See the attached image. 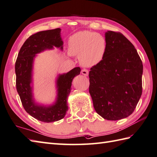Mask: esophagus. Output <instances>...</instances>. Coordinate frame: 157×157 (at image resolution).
I'll return each mask as SVG.
<instances>
[{"label": "esophagus", "mask_w": 157, "mask_h": 157, "mask_svg": "<svg viewBox=\"0 0 157 157\" xmlns=\"http://www.w3.org/2000/svg\"><path fill=\"white\" fill-rule=\"evenodd\" d=\"M82 74H83L85 76H88V71L87 69H82Z\"/></svg>", "instance_id": "1"}]
</instances>
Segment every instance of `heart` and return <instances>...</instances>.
Wrapping results in <instances>:
<instances>
[{
    "label": "heart",
    "instance_id": "b5f03b06",
    "mask_svg": "<svg viewBox=\"0 0 157 157\" xmlns=\"http://www.w3.org/2000/svg\"><path fill=\"white\" fill-rule=\"evenodd\" d=\"M107 41L99 33L82 30L74 34L69 40V53L79 56L83 66L90 67L99 64L105 56Z\"/></svg>",
    "mask_w": 157,
    "mask_h": 157
}]
</instances>
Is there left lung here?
<instances>
[{
  "label": "left lung",
  "mask_w": 157,
  "mask_h": 157,
  "mask_svg": "<svg viewBox=\"0 0 157 157\" xmlns=\"http://www.w3.org/2000/svg\"><path fill=\"white\" fill-rule=\"evenodd\" d=\"M107 50L89 72V93L95 111L108 121L127 118L142 93L143 64L134 45L120 33L105 34Z\"/></svg>",
  "instance_id": "1"
}]
</instances>
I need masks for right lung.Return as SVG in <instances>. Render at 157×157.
<instances>
[{
    "mask_svg": "<svg viewBox=\"0 0 157 157\" xmlns=\"http://www.w3.org/2000/svg\"><path fill=\"white\" fill-rule=\"evenodd\" d=\"M60 30L59 28L44 30L29 36L21 46L15 65L16 88L24 109L33 118L44 122H56L64 117L68 110L67 98L71 90V82L81 71L79 67H75L68 73L58 75L56 99L52 105H44L35 102L32 86L34 60L36 54L54 47L63 50Z\"/></svg>",
    "mask_w": 157,
    "mask_h": 157,
    "instance_id": "obj_1",
    "label": "right lung"
}]
</instances>
